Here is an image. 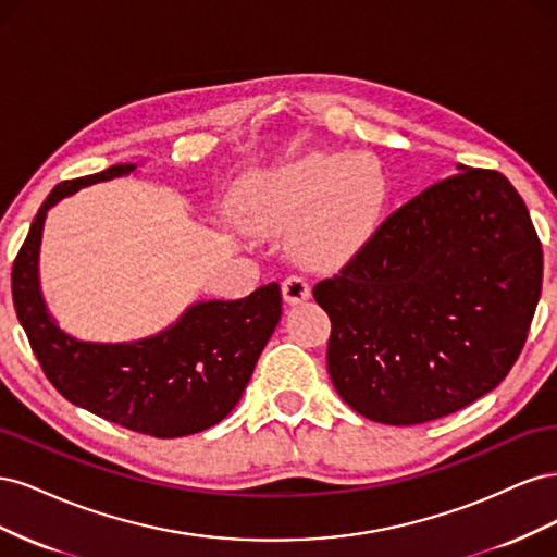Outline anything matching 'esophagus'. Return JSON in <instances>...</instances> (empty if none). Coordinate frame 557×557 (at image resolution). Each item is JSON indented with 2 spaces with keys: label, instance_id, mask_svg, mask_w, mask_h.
Returning a JSON list of instances; mask_svg holds the SVG:
<instances>
[{
  "label": "esophagus",
  "instance_id": "esophagus-1",
  "mask_svg": "<svg viewBox=\"0 0 557 557\" xmlns=\"http://www.w3.org/2000/svg\"><path fill=\"white\" fill-rule=\"evenodd\" d=\"M281 290H283V299L288 301V305H301V301H307L311 297V285L305 276H288L281 283Z\"/></svg>",
  "mask_w": 557,
  "mask_h": 557
}]
</instances>
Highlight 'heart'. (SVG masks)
Wrapping results in <instances>:
<instances>
[{"label":"heart","instance_id":"b5f03b06","mask_svg":"<svg viewBox=\"0 0 557 557\" xmlns=\"http://www.w3.org/2000/svg\"><path fill=\"white\" fill-rule=\"evenodd\" d=\"M387 199L381 164L367 153L309 150L252 172L234 197V215L248 232L290 234L299 260L334 267L372 239Z\"/></svg>","mask_w":557,"mask_h":557}]
</instances>
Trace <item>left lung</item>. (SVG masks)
Wrapping results in <instances>:
<instances>
[{
    "mask_svg": "<svg viewBox=\"0 0 557 557\" xmlns=\"http://www.w3.org/2000/svg\"><path fill=\"white\" fill-rule=\"evenodd\" d=\"M458 170L387 215L313 288L332 320L336 393L383 425L428 423L495 391L542 295L525 201L499 172Z\"/></svg>",
    "mask_w": 557,
    "mask_h": 557,
    "instance_id": "obj_1",
    "label": "left lung"
}]
</instances>
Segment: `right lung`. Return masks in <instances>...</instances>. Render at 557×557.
Masks as SVG:
<instances>
[{"mask_svg": "<svg viewBox=\"0 0 557 557\" xmlns=\"http://www.w3.org/2000/svg\"><path fill=\"white\" fill-rule=\"evenodd\" d=\"M134 172L137 164H113L55 185L13 262L11 290L29 346L62 397L115 425L174 440L221 423L237 407L281 320V288L267 283L244 299L195 301L176 323L137 342L99 344L66 334L39 283L46 215L86 185Z\"/></svg>", "mask_w": 557, "mask_h": 557, "instance_id": "obj_1", "label": "right lung"}]
</instances>
